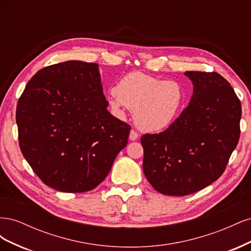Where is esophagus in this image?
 <instances>
[{"mask_svg":"<svg viewBox=\"0 0 251 251\" xmlns=\"http://www.w3.org/2000/svg\"><path fill=\"white\" fill-rule=\"evenodd\" d=\"M128 138H130V140L131 141H134V140H136L138 138V134H137V132H135L134 130H132L131 132H130V136H128Z\"/></svg>","mask_w":251,"mask_h":251,"instance_id":"34e87169","label":"esophagus"}]
</instances>
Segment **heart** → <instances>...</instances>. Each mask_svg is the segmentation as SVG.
<instances>
[{"label":"heart","mask_w":251,"mask_h":251,"mask_svg":"<svg viewBox=\"0 0 251 251\" xmlns=\"http://www.w3.org/2000/svg\"><path fill=\"white\" fill-rule=\"evenodd\" d=\"M108 101L118 116L124 115L126 107L134 112L138 128L156 133L176 121L183 108L184 92L175 80H161L142 72H131L118 81Z\"/></svg>","instance_id":"1"}]
</instances>
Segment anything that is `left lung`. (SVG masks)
<instances>
[{
	"label": "left lung",
	"mask_w": 251,
	"mask_h": 251,
	"mask_svg": "<svg viewBox=\"0 0 251 251\" xmlns=\"http://www.w3.org/2000/svg\"><path fill=\"white\" fill-rule=\"evenodd\" d=\"M193 95L176 121L159 134L141 137L143 173L166 196L194 194L216 181L240 138L241 102L216 72L186 71Z\"/></svg>",
	"instance_id": "1"
}]
</instances>
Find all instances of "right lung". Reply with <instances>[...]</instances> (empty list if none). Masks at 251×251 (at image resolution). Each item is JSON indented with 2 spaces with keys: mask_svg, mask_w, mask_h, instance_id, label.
Returning a JSON list of instances; mask_svg holds the SVG:
<instances>
[{
  "mask_svg": "<svg viewBox=\"0 0 251 251\" xmlns=\"http://www.w3.org/2000/svg\"><path fill=\"white\" fill-rule=\"evenodd\" d=\"M108 105L97 64L68 60L28 81L17 107L19 142L45 184L83 193L108 176L131 130Z\"/></svg>",
  "mask_w": 251,
  "mask_h": 251,
  "instance_id": "obj_1",
  "label": "right lung"
}]
</instances>
